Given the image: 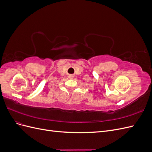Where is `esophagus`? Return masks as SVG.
Instances as JSON below:
<instances>
[{
  "instance_id": "1",
  "label": "esophagus",
  "mask_w": 152,
  "mask_h": 152,
  "mask_svg": "<svg viewBox=\"0 0 152 152\" xmlns=\"http://www.w3.org/2000/svg\"><path fill=\"white\" fill-rule=\"evenodd\" d=\"M68 78H69V79H73V76H72V75H69V76H68Z\"/></svg>"
}]
</instances>
